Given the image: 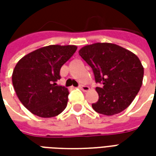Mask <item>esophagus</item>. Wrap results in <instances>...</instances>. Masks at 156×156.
Returning a JSON list of instances; mask_svg holds the SVG:
<instances>
[{"mask_svg":"<svg viewBox=\"0 0 156 156\" xmlns=\"http://www.w3.org/2000/svg\"><path fill=\"white\" fill-rule=\"evenodd\" d=\"M78 88H80V89H82L83 91H88L89 90V87L88 86H86V85H83V84H80L79 86H78Z\"/></svg>","mask_w":156,"mask_h":156,"instance_id":"esophagus-1","label":"esophagus"}]
</instances>
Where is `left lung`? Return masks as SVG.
Masks as SVG:
<instances>
[{"mask_svg":"<svg viewBox=\"0 0 156 156\" xmlns=\"http://www.w3.org/2000/svg\"><path fill=\"white\" fill-rule=\"evenodd\" d=\"M91 67L98 100L92 107L98 114L114 115L129 107L140 89L144 68L132 51L113 43L87 45L79 51Z\"/></svg>","mask_w":156,"mask_h":156,"instance_id":"obj_1","label":"left lung"}]
</instances>
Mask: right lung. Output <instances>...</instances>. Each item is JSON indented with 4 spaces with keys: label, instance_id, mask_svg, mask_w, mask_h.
<instances>
[{
    "label": "right lung",
    "instance_id": "obj_1",
    "mask_svg": "<svg viewBox=\"0 0 156 156\" xmlns=\"http://www.w3.org/2000/svg\"><path fill=\"white\" fill-rule=\"evenodd\" d=\"M77 50L73 45H50L19 60L12 73V84L19 100L33 115L57 116L67 107L68 88L57 84L62 66Z\"/></svg>",
    "mask_w": 156,
    "mask_h": 156
}]
</instances>
